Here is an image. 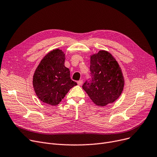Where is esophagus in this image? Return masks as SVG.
<instances>
[{"instance_id": "34e87169", "label": "esophagus", "mask_w": 157, "mask_h": 157, "mask_svg": "<svg viewBox=\"0 0 157 157\" xmlns=\"http://www.w3.org/2000/svg\"><path fill=\"white\" fill-rule=\"evenodd\" d=\"M78 84L79 85H81L82 84H83V81H82V80L78 81Z\"/></svg>"}]
</instances>
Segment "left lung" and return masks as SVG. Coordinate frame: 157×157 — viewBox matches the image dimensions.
Returning <instances> with one entry per match:
<instances>
[{"label":"left lung","instance_id":"8db88e82","mask_svg":"<svg viewBox=\"0 0 157 157\" xmlns=\"http://www.w3.org/2000/svg\"><path fill=\"white\" fill-rule=\"evenodd\" d=\"M90 76L82 88L97 105L113 103L120 96L124 87L121 68L109 52L101 50L90 57Z\"/></svg>","mask_w":157,"mask_h":157}]
</instances>
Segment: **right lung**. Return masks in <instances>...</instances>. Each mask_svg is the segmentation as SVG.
I'll use <instances>...</instances> for the list:
<instances>
[{
    "mask_svg": "<svg viewBox=\"0 0 157 157\" xmlns=\"http://www.w3.org/2000/svg\"><path fill=\"white\" fill-rule=\"evenodd\" d=\"M65 55L59 49L48 53L40 61L33 76V86L39 99L48 104L56 105L77 85L70 77V71L65 67Z\"/></svg>",
    "mask_w": 157,
    "mask_h": 157,
    "instance_id": "obj_1",
    "label": "right lung"
}]
</instances>
